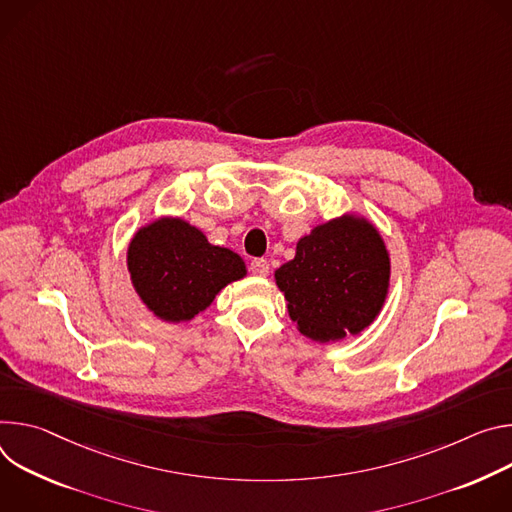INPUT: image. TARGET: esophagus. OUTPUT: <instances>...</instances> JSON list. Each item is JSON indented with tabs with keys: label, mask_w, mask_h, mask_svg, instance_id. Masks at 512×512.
Here are the masks:
<instances>
[{
	"label": "esophagus",
	"mask_w": 512,
	"mask_h": 512,
	"mask_svg": "<svg viewBox=\"0 0 512 512\" xmlns=\"http://www.w3.org/2000/svg\"><path fill=\"white\" fill-rule=\"evenodd\" d=\"M250 270H252L254 274H258V276H266L268 270H270V264H268L266 258H254V260L250 262Z\"/></svg>",
	"instance_id": "1"
}]
</instances>
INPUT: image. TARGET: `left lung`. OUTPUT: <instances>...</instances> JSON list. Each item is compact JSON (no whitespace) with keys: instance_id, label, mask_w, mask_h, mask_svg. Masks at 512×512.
Wrapping results in <instances>:
<instances>
[{"instance_id":"1","label":"left lung","mask_w":512,"mask_h":512,"mask_svg":"<svg viewBox=\"0 0 512 512\" xmlns=\"http://www.w3.org/2000/svg\"><path fill=\"white\" fill-rule=\"evenodd\" d=\"M274 276L299 331L329 342L374 321L386 299L390 260L374 227L346 215L301 238L295 258Z\"/></svg>"}]
</instances>
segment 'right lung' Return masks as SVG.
Segmentation results:
<instances>
[{"mask_svg": "<svg viewBox=\"0 0 512 512\" xmlns=\"http://www.w3.org/2000/svg\"><path fill=\"white\" fill-rule=\"evenodd\" d=\"M132 282L146 307L164 321H189L215 295L246 274L244 260L211 246L183 219H158L134 236L128 250Z\"/></svg>", "mask_w": 512, "mask_h": 512, "instance_id": "right-lung-1", "label": "right lung"}]
</instances>
